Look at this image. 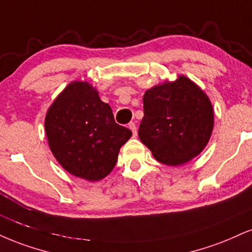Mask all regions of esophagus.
Wrapping results in <instances>:
<instances>
[{
  "label": "esophagus",
  "mask_w": 252,
  "mask_h": 252,
  "mask_svg": "<svg viewBox=\"0 0 252 252\" xmlns=\"http://www.w3.org/2000/svg\"><path fill=\"white\" fill-rule=\"evenodd\" d=\"M128 126H129V129L132 131L134 136H136V134H137V128H136V124L134 122H130Z\"/></svg>",
  "instance_id": "esophagus-1"
}]
</instances>
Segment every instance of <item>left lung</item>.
Wrapping results in <instances>:
<instances>
[{
	"instance_id": "left-lung-1",
	"label": "left lung",
	"mask_w": 252,
	"mask_h": 252,
	"mask_svg": "<svg viewBox=\"0 0 252 252\" xmlns=\"http://www.w3.org/2000/svg\"><path fill=\"white\" fill-rule=\"evenodd\" d=\"M143 109L138 137L158 162L182 165L207 147L214 128L213 105L188 77L147 90Z\"/></svg>"
}]
</instances>
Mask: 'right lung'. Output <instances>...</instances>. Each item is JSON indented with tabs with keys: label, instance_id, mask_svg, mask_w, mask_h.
Here are the masks:
<instances>
[{
	"label": "right lung",
	"instance_id": "add662e5",
	"mask_svg": "<svg viewBox=\"0 0 252 252\" xmlns=\"http://www.w3.org/2000/svg\"><path fill=\"white\" fill-rule=\"evenodd\" d=\"M55 158L76 177L95 182L110 174L132 132L115 122L110 105L88 82H71L48 109L44 121Z\"/></svg>",
	"mask_w": 252,
	"mask_h": 252
}]
</instances>
